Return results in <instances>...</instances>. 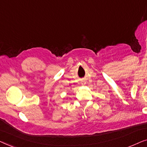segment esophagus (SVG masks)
Masks as SVG:
<instances>
[{"mask_svg":"<svg viewBox=\"0 0 147 147\" xmlns=\"http://www.w3.org/2000/svg\"><path fill=\"white\" fill-rule=\"evenodd\" d=\"M85 83H83V85H85Z\"/></svg>","mask_w":147,"mask_h":147,"instance_id":"34e87169","label":"esophagus"}]
</instances>
